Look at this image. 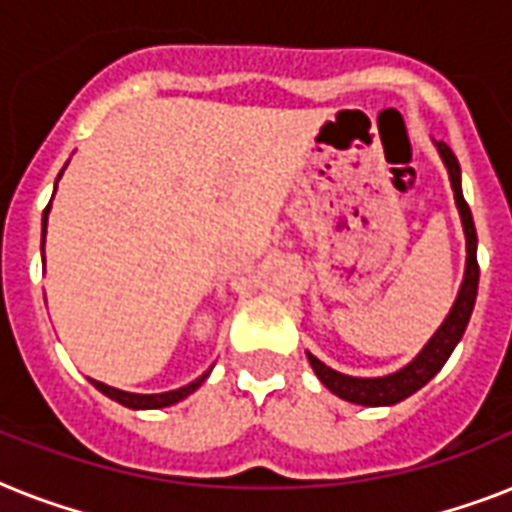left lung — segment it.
<instances>
[{
    "label": "left lung",
    "instance_id": "left-lung-1",
    "mask_svg": "<svg viewBox=\"0 0 512 512\" xmlns=\"http://www.w3.org/2000/svg\"><path fill=\"white\" fill-rule=\"evenodd\" d=\"M438 154L444 159L446 170H449V180H452L454 201H457V209H460L462 228H465V247H468V260H465V279H462V287L457 292V300H454L452 311L444 319V324L436 329V335L430 337L428 345L414 356V361L398 369L393 374H385V377H350V374L335 372L329 369L327 364H321L319 358L308 353V361H311L313 372L324 382V388H329L335 396L345 398L350 404L361 406H390L404 401L412 393L428 385L441 366L446 364V358L452 356V350L457 348V342L465 335V327H468L470 313H473V305H476L478 295V236L476 225H473V215H470V207L465 196H462L460 185V162L457 156L452 154V148L446 146L444 140L436 143Z\"/></svg>",
    "mask_w": 512,
    "mask_h": 512
}]
</instances>
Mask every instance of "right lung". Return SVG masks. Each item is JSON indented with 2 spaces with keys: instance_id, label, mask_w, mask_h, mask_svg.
Returning a JSON list of instances; mask_svg holds the SVG:
<instances>
[{
  "instance_id": "right-lung-1",
  "label": "right lung",
  "mask_w": 512,
  "mask_h": 512,
  "mask_svg": "<svg viewBox=\"0 0 512 512\" xmlns=\"http://www.w3.org/2000/svg\"><path fill=\"white\" fill-rule=\"evenodd\" d=\"M60 175H63V172H60ZM47 212H50V204H47V209H44V215H42V247H44V231H47ZM207 377H209V372L201 374L199 380H193V382H188V385H183V388L167 390V393H151V396H146V393H127V390L111 388V385H106V382H98V380H90V382L100 390V393H103V396L114 398V401H119L122 406H130V409H164V406H172V404H177V401H183L185 396H191L193 390L199 388L201 382L207 380Z\"/></svg>"
}]
</instances>
